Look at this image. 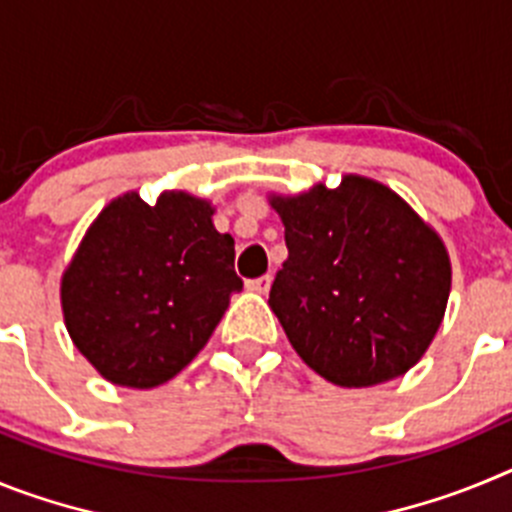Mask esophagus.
<instances>
[{"mask_svg": "<svg viewBox=\"0 0 512 512\" xmlns=\"http://www.w3.org/2000/svg\"><path fill=\"white\" fill-rule=\"evenodd\" d=\"M246 287L251 289V292H259V295H266V292H269V287H271V277H269V274H264V277H259V279H248Z\"/></svg>", "mask_w": 512, "mask_h": 512, "instance_id": "esophagus-1", "label": "esophagus"}]
</instances>
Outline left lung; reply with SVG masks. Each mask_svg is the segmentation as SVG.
Returning <instances> with one entry per match:
<instances>
[{
    "instance_id": "8db88e82",
    "label": "left lung",
    "mask_w": 512,
    "mask_h": 512,
    "mask_svg": "<svg viewBox=\"0 0 512 512\" xmlns=\"http://www.w3.org/2000/svg\"><path fill=\"white\" fill-rule=\"evenodd\" d=\"M287 261L269 307L310 369L338 387L400 377L431 346L451 261L431 225L390 187L346 174L297 197L271 194Z\"/></svg>"
}]
</instances>
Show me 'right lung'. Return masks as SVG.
Wrapping results in <instances>:
<instances>
[{"label": "right lung", "mask_w": 512, "mask_h": 512, "mask_svg": "<svg viewBox=\"0 0 512 512\" xmlns=\"http://www.w3.org/2000/svg\"><path fill=\"white\" fill-rule=\"evenodd\" d=\"M212 205L164 192L148 205L128 192L104 207L61 279L69 336L107 382L148 390L200 354L241 292L235 243Z\"/></svg>", "instance_id": "add662e5"}]
</instances>
